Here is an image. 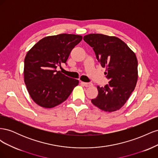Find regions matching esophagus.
Segmentation results:
<instances>
[{
  "mask_svg": "<svg viewBox=\"0 0 158 158\" xmlns=\"http://www.w3.org/2000/svg\"><path fill=\"white\" fill-rule=\"evenodd\" d=\"M81 84H82L83 85H84V86L85 87H89V86H92V84L91 83H87V82H81Z\"/></svg>",
  "mask_w": 158,
  "mask_h": 158,
  "instance_id": "esophagus-1",
  "label": "esophagus"
}]
</instances>
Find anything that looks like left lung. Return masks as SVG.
Returning a JSON list of instances; mask_svg holds the SVG:
<instances>
[{"label":"left lung","instance_id":"8db88e82","mask_svg":"<svg viewBox=\"0 0 158 158\" xmlns=\"http://www.w3.org/2000/svg\"><path fill=\"white\" fill-rule=\"evenodd\" d=\"M84 40L93 48L98 60L106 68L109 84L98 85V95L92 103L104 111L121 109L134 91L138 80V60L125 42L114 36L100 33L85 35Z\"/></svg>","mask_w":158,"mask_h":158}]
</instances>
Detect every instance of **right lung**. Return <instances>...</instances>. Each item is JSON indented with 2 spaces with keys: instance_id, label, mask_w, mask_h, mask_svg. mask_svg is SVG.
Here are the masks:
<instances>
[{
  "instance_id": "right-lung-1",
  "label": "right lung",
  "mask_w": 158,
  "mask_h": 158,
  "mask_svg": "<svg viewBox=\"0 0 158 158\" xmlns=\"http://www.w3.org/2000/svg\"><path fill=\"white\" fill-rule=\"evenodd\" d=\"M82 36L62 33L40 40L27 52L24 59V82L30 97L40 106L52 108L64 102L78 80L57 71L66 63L71 51Z\"/></svg>"
}]
</instances>
